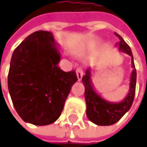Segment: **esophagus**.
I'll return each mask as SVG.
<instances>
[{"instance_id":"esophagus-1","label":"esophagus","mask_w":147,"mask_h":147,"mask_svg":"<svg viewBox=\"0 0 147 147\" xmlns=\"http://www.w3.org/2000/svg\"><path fill=\"white\" fill-rule=\"evenodd\" d=\"M76 75H77V78H78V80L80 81V80H82V76H83V75H84V70H83V68L82 67V66H79V67H77L76 68Z\"/></svg>"}]
</instances>
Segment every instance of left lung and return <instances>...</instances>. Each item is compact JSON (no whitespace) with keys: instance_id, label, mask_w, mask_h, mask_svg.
Wrapping results in <instances>:
<instances>
[{"instance_id":"8db88e82","label":"left lung","mask_w":147,"mask_h":147,"mask_svg":"<svg viewBox=\"0 0 147 147\" xmlns=\"http://www.w3.org/2000/svg\"><path fill=\"white\" fill-rule=\"evenodd\" d=\"M119 38V49L127 53L131 56L133 71L130 77L129 91L127 97L121 102L112 103L103 100L98 94H97L91 84L90 80V71L87 70L86 75L82 77V82L85 86V99L87 103V118L94 124L98 125H111L118 122L127 111L130 109L135 94H136V70L134 64L133 55L129 46L123 39V38L114 33Z\"/></svg>"}]
</instances>
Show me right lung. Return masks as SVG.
<instances>
[{"instance_id":"obj_1","label":"right lung","mask_w":147,"mask_h":147,"mask_svg":"<svg viewBox=\"0 0 147 147\" xmlns=\"http://www.w3.org/2000/svg\"><path fill=\"white\" fill-rule=\"evenodd\" d=\"M52 34L37 31L28 36L12 54L8 72V90L21 118L35 125L54 123L64 109L75 71L65 72Z\"/></svg>"}]
</instances>
